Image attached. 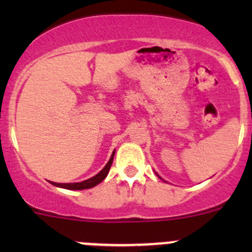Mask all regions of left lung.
I'll return each mask as SVG.
<instances>
[{
    "mask_svg": "<svg viewBox=\"0 0 252 252\" xmlns=\"http://www.w3.org/2000/svg\"><path fill=\"white\" fill-rule=\"evenodd\" d=\"M157 174V173H156ZM157 175H158V174H157ZM158 177H159V175H158ZM159 178H161V177H159ZM161 179H162V178H161Z\"/></svg>",
    "mask_w": 252,
    "mask_h": 252,
    "instance_id": "obj_1",
    "label": "left lung"
}]
</instances>
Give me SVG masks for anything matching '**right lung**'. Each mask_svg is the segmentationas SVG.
<instances>
[{
	"instance_id": "add662e5",
	"label": "right lung",
	"mask_w": 252,
	"mask_h": 252,
	"mask_svg": "<svg viewBox=\"0 0 252 252\" xmlns=\"http://www.w3.org/2000/svg\"><path fill=\"white\" fill-rule=\"evenodd\" d=\"M114 152H116V150H114L113 154H112L110 161L107 162V164H106V166L103 167V168L101 169V171L98 172L97 174L94 175L93 178H90V179H86V180H84V182H79V183H55V182H51V184L55 185V187L63 188V189H68V190H84V189H90V188L96 187V185L100 184V183L102 182V180L105 179L106 177H107L108 172H110V168L112 166V162H113Z\"/></svg>"
}]
</instances>
